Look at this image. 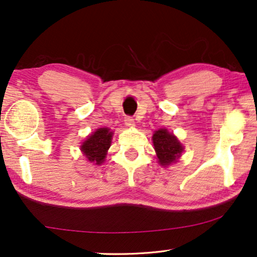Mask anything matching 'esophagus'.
I'll return each instance as SVG.
<instances>
[{"instance_id":"34e87169","label":"esophagus","mask_w":257,"mask_h":257,"mask_svg":"<svg viewBox=\"0 0 257 257\" xmlns=\"http://www.w3.org/2000/svg\"><path fill=\"white\" fill-rule=\"evenodd\" d=\"M124 121H125V124H126V125H127V126H131V127H132L133 125H135V119H133V118H132V117H130V116H126V117H125V119H124Z\"/></svg>"}]
</instances>
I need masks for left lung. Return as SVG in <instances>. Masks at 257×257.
<instances>
[{"label":"left lung","instance_id":"left-lung-1","mask_svg":"<svg viewBox=\"0 0 257 257\" xmlns=\"http://www.w3.org/2000/svg\"><path fill=\"white\" fill-rule=\"evenodd\" d=\"M152 140L159 163L162 167H168L176 162L184 151L180 140L167 128H160L155 131Z\"/></svg>","mask_w":257,"mask_h":257}]
</instances>
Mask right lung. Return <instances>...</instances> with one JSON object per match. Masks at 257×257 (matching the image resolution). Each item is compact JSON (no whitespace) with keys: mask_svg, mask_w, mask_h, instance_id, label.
I'll use <instances>...</instances> for the list:
<instances>
[{"mask_svg":"<svg viewBox=\"0 0 257 257\" xmlns=\"http://www.w3.org/2000/svg\"><path fill=\"white\" fill-rule=\"evenodd\" d=\"M112 136L113 133L107 127L97 128L90 136H88L87 140H84L81 146V151L89 162H92L94 165H102L105 161Z\"/></svg>","mask_w":257,"mask_h":257,"instance_id":"right-lung-1","label":"right lung"}]
</instances>
